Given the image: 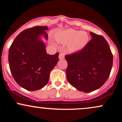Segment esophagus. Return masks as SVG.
<instances>
[{"label": "esophagus", "instance_id": "esophagus-1", "mask_svg": "<svg viewBox=\"0 0 122 122\" xmlns=\"http://www.w3.org/2000/svg\"><path fill=\"white\" fill-rule=\"evenodd\" d=\"M59 59L60 60H61V59H63V58H64V53H63L62 51H60V54H59Z\"/></svg>", "mask_w": 122, "mask_h": 122}]
</instances>
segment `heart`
<instances>
[{
	"label": "heart",
	"mask_w": 122,
	"mask_h": 122,
	"mask_svg": "<svg viewBox=\"0 0 122 122\" xmlns=\"http://www.w3.org/2000/svg\"><path fill=\"white\" fill-rule=\"evenodd\" d=\"M56 40L58 43L68 45L71 52H76L86 46L89 41V36L85 32L68 29L60 31L55 35Z\"/></svg>",
	"instance_id": "b5f03b06"
}]
</instances>
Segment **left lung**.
<instances>
[{
  "label": "left lung",
  "instance_id": "left-lung-1",
  "mask_svg": "<svg viewBox=\"0 0 122 122\" xmlns=\"http://www.w3.org/2000/svg\"><path fill=\"white\" fill-rule=\"evenodd\" d=\"M92 40L78 52L66 55L68 82L79 91L88 93L99 89L109 77L113 56L103 36L90 32Z\"/></svg>",
  "mask_w": 122,
  "mask_h": 122
}]
</instances>
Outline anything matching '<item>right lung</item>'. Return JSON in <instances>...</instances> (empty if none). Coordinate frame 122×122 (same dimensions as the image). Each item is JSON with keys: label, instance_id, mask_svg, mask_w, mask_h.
I'll return each mask as SVG.
<instances>
[{"label": "right lung", "instance_id": "right-lung-1", "mask_svg": "<svg viewBox=\"0 0 122 122\" xmlns=\"http://www.w3.org/2000/svg\"><path fill=\"white\" fill-rule=\"evenodd\" d=\"M47 26H34L21 32L8 51V63L14 79L21 87L30 91L44 87L50 73L59 61L57 53L47 54L43 37L48 40Z\"/></svg>", "mask_w": 122, "mask_h": 122}]
</instances>
